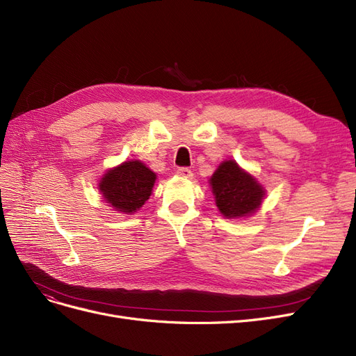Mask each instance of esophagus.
<instances>
[{"label":"esophagus","mask_w":356,"mask_h":356,"mask_svg":"<svg viewBox=\"0 0 356 356\" xmlns=\"http://www.w3.org/2000/svg\"><path fill=\"white\" fill-rule=\"evenodd\" d=\"M177 175H179L180 177H183V179H191V177H192V171H191V168H188V167H180V168L177 170Z\"/></svg>","instance_id":"obj_1"}]
</instances>
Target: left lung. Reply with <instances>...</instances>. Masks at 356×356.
Instances as JSON below:
<instances>
[{
	"mask_svg": "<svg viewBox=\"0 0 356 356\" xmlns=\"http://www.w3.org/2000/svg\"><path fill=\"white\" fill-rule=\"evenodd\" d=\"M216 205L226 218L248 217L259 208L266 189L233 160L222 161L209 179Z\"/></svg>",
	"mask_w": 356,
	"mask_h": 356,
	"instance_id": "1",
	"label": "left lung"
}]
</instances>
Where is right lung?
<instances>
[{"mask_svg": "<svg viewBox=\"0 0 356 356\" xmlns=\"http://www.w3.org/2000/svg\"><path fill=\"white\" fill-rule=\"evenodd\" d=\"M156 175L139 160L124 161L110 168L99 180L98 189L115 211L134 214L149 200Z\"/></svg>", "mask_w": 356, "mask_h": 356, "instance_id": "1", "label": "right lung"}]
</instances>
